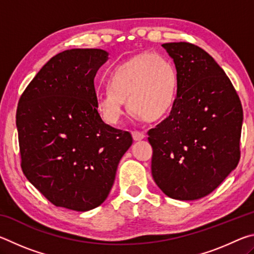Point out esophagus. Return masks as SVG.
Returning a JSON list of instances; mask_svg holds the SVG:
<instances>
[{"label":"esophagus","mask_w":254,"mask_h":254,"mask_svg":"<svg viewBox=\"0 0 254 254\" xmlns=\"http://www.w3.org/2000/svg\"><path fill=\"white\" fill-rule=\"evenodd\" d=\"M132 137H133V140H134V141H140V140H143L144 137H145V135H144L143 132L133 131L132 132Z\"/></svg>","instance_id":"34e87169"}]
</instances>
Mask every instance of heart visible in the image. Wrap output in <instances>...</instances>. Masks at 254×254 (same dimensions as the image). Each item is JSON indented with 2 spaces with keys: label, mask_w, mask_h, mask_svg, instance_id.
<instances>
[{
  "label": "heart",
  "mask_w": 254,
  "mask_h": 254,
  "mask_svg": "<svg viewBox=\"0 0 254 254\" xmlns=\"http://www.w3.org/2000/svg\"><path fill=\"white\" fill-rule=\"evenodd\" d=\"M106 89L97 93L95 109L107 124L117 126L128 110L148 122L169 113L175 105L178 75L173 62L160 54L133 56L111 70Z\"/></svg>",
  "instance_id": "1"
}]
</instances>
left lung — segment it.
<instances>
[{
	"instance_id": "1",
	"label": "left lung",
	"mask_w": 254,
	"mask_h": 254,
	"mask_svg": "<svg viewBox=\"0 0 254 254\" xmlns=\"http://www.w3.org/2000/svg\"><path fill=\"white\" fill-rule=\"evenodd\" d=\"M162 47L174 60L178 89L169 117L148 132L152 177L170 198L199 199L238 166L242 105L229 77L205 50L188 42Z\"/></svg>"
}]
</instances>
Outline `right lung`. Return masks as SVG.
<instances>
[{
	"instance_id": "obj_1",
	"label": "right lung",
	"mask_w": 254,
	"mask_h": 254,
	"mask_svg": "<svg viewBox=\"0 0 254 254\" xmlns=\"http://www.w3.org/2000/svg\"><path fill=\"white\" fill-rule=\"evenodd\" d=\"M103 49H70L41 68L16 111L25 177L58 207L87 212L114 184L119 162L132 144L95 109L94 78L107 62Z\"/></svg>"
}]
</instances>
